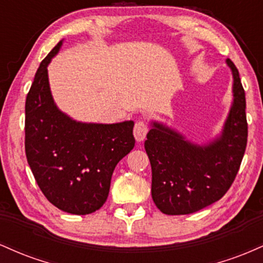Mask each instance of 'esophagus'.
<instances>
[{"mask_svg":"<svg viewBox=\"0 0 263 263\" xmlns=\"http://www.w3.org/2000/svg\"><path fill=\"white\" fill-rule=\"evenodd\" d=\"M147 132H148V126L144 121H137L134 128V136L137 142H142L146 138Z\"/></svg>","mask_w":263,"mask_h":263,"instance_id":"1","label":"esophagus"}]
</instances>
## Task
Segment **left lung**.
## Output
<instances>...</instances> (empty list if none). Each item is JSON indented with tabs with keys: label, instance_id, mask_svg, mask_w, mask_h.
Wrapping results in <instances>:
<instances>
[{
	"label": "left lung",
	"instance_id": "obj_1",
	"mask_svg": "<svg viewBox=\"0 0 263 263\" xmlns=\"http://www.w3.org/2000/svg\"><path fill=\"white\" fill-rule=\"evenodd\" d=\"M232 104L221 132L199 144L163 122L151 121L144 142L152 167V199L167 215H185L221 199L236 177L247 143L245 91L230 59Z\"/></svg>",
	"mask_w": 263,
	"mask_h": 263
}]
</instances>
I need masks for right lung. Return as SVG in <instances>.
Masks as SVG:
<instances>
[{
    "instance_id": "add662e5",
    "label": "right lung",
    "mask_w": 263,
    "mask_h": 263,
    "mask_svg": "<svg viewBox=\"0 0 263 263\" xmlns=\"http://www.w3.org/2000/svg\"><path fill=\"white\" fill-rule=\"evenodd\" d=\"M60 41L39 65L26 100V156L45 198L75 215L99 210L106 201L115 167L135 147L134 121L81 122L54 102L48 65Z\"/></svg>"
}]
</instances>
